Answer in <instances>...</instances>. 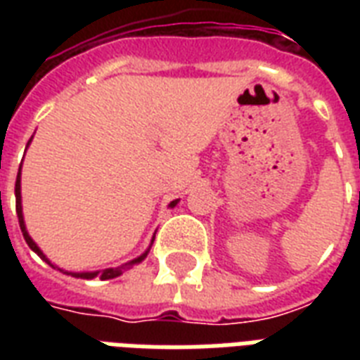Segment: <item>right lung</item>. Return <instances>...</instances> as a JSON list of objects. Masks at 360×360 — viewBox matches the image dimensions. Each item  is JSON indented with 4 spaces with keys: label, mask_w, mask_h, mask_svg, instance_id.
I'll list each match as a JSON object with an SVG mask.
<instances>
[{
    "label": "right lung",
    "mask_w": 360,
    "mask_h": 360,
    "mask_svg": "<svg viewBox=\"0 0 360 360\" xmlns=\"http://www.w3.org/2000/svg\"><path fill=\"white\" fill-rule=\"evenodd\" d=\"M31 140H33V136H31ZM31 140L27 141V147H30ZM20 179H22V166H20L18 169V175H16V185H14V196H16V214H18V222H20V230H22V233H24V239L25 243L30 245V248L33 252H35L37 256H41L44 262L48 263V265H52L53 269H58V271H61V273L65 274H70V276H75V278H84V280H91V278H101V280H110V278H117V276H121L123 274V271H127V269H130L132 265H138V263H141L143 259L147 257V254H149V250H151V245H149V248H147L141 256L134 257V259H130V262L123 263V265H120V267H110V269H104V271H84V273H72V271H65V269L58 267V265H53L50 259L46 257V254L37 246V243L33 239H31V236L27 233V228H25V222H24V213H22V186H20ZM179 203V200H174V202H169L168 207H175Z\"/></svg>",
    "instance_id": "obj_1"
}]
</instances>
